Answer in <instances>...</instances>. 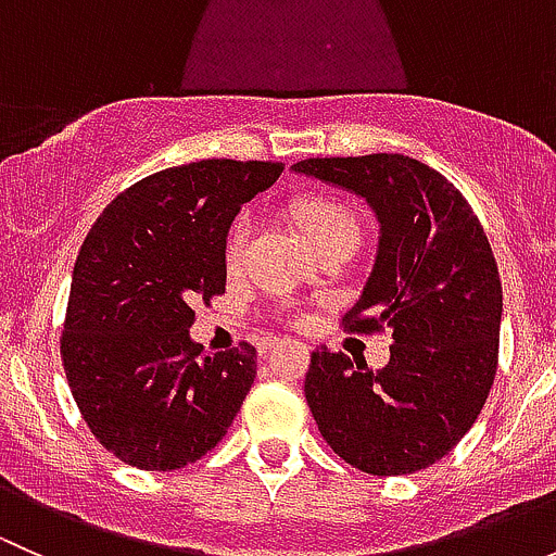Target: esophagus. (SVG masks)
Here are the masks:
<instances>
[{
	"mask_svg": "<svg viewBox=\"0 0 556 556\" xmlns=\"http://www.w3.org/2000/svg\"><path fill=\"white\" fill-rule=\"evenodd\" d=\"M279 341H282V339H277V336H268V339H263V344H261V352H271L274 346L279 344Z\"/></svg>",
	"mask_w": 556,
	"mask_h": 556,
	"instance_id": "esophagus-1",
	"label": "esophagus"
}]
</instances>
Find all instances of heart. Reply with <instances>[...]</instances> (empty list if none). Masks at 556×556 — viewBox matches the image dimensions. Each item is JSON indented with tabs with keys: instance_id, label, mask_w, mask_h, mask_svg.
Segmentation results:
<instances>
[{
	"instance_id": "heart-1",
	"label": "heart",
	"mask_w": 556,
	"mask_h": 556,
	"mask_svg": "<svg viewBox=\"0 0 556 556\" xmlns=\"http://www.w3.org/2000/svg\"><path fill=\"white\" fill-rule=\"evenodd\" d=\"M293 217L323 252L339 242H357L361 239L357 212L333 195H306V199L295 201ZM252 233H255V217H252V212H239L228 228L226 244H223V261L228 268H237L244 261Z\"/></svg>"
}]
</instances>
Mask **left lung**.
I'll return each mask as SVG.
<instances>
[{
  "label": "left lung",
  "mask_w": 556,
  "mask_h": 556,
  "mask_svg": "<svg viewBox=\"0 0 556 556\" xmlns=\"http://www.w3.org/2000/svg\"><path fill=\"white\" fill-rule=\"evenodd\" d=\"M293 169L374 206L377 263L341 328L392 333L377 374L344 352H312L304 395L314 422L363 473L428 468L468 433L495 382L503 288L484 226L444 174L408 155L306 159Z\"/></svg>",
  "instance_id": "obj_1"
}]
</instances>
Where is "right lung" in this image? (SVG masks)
<instances>
[{
  "label": "right lung",
  "instance_id": "obj_1",
  "mask_svg": "<svg viewBox=\"0 0 556 556\" xmlns=\"http://www.w3.org/2000/svg\"><path fill=\"white\" fill-rule=\"evenodd\" d=\"M279 161L210 159L139 179L104 206L77 252L61 363L83 419L139 470H177L215 450L255 379V346L206 355L195 304L226 293L223 244Z\"/></svg>",
  "mask_w": 556,
  "mask_h": 556
}]
</instances>
